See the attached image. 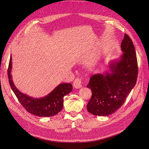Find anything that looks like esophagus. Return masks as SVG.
<instances>
[{"instance_id": "obj_1", "label": "esophagus", "mask_w": 149, "mask_h": 149, "mask_svg": "<svg viewBox=\"0 0 149 149\" xmlns=\"http://www.w3.org/2000/svg\"><path fill=\"white\" fill-rule=\"evenodd\" d=\"M81 86L82 85H81V79L78 78H76L73 82V87L76 89H78L81 87Z\"/></svg>"}]
</instances>
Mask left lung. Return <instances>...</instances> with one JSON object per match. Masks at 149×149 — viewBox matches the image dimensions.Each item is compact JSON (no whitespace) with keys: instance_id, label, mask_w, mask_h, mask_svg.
I'll list each match as a JSON object with an SVG mask.
<instances>
[{"instance_id":"obj_1","label":"left lung","mask_w":149,"mask_h":149,"mask_svg":"<svg viewBox=\"0 0 149 149\" xmlns=\"http://www.w3.org/2000/svg\"><path fill=\"white\" fill-rule=\"evenodd\" d=\"M120 47L123 55L119 60L109 63V73L96 74L90 78L87 88L91 89L92 96L87 110L93 115L106 116L114 113L123 105L136 84L137 56L128 35H124Z\"/></svg>"}]
</instances>
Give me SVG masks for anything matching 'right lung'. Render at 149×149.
Here are the masks:
<instances>
[{
	"label": "right lung",
	"instance_id": "add662e5",
	"mask_svg": "<svg viewBox=\"0 0 149 149\" xmlns=\"http://www.w3.org/2000/svg\"><path fill=\"white\" fill-rule=\"evenodd\" d=\"M12 56H10L8 68V77L10 86L18 100L26 111L39 117H50L57 114L63 107V97L73 89L71 83H61L46 96L34 98L22 93L13 83L12 71Z\"/></svg>",
	"mask_w": 149,
	"mask_h": 149
}]
</instances>
